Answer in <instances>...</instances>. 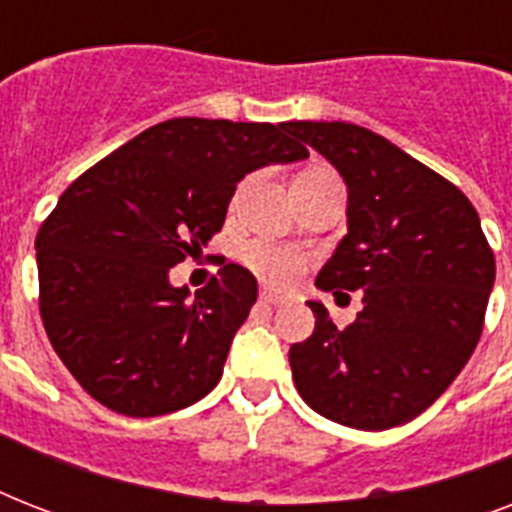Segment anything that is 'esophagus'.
Instances as JSON below:
<instances>
[{
    "label": "esophagus",
    "instance_id": "34e87169",
    "mask_svg": "<svg viewBox=\"0 0 512 512\" xmlns=\"http://www.w3.org/2000/svg\"><path fill=\"white\" fill-rule=\"evenodd\" d=\"M260 300H263V303H268V305H284V303H287V297L281 295V292H273V289H263V292H260Z\"/></svg>",
    "mask_w": 512,
    "mask_h": 512
}]
</instances>
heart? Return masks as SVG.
<instances>
[{
    "mask_svg": "<svg viewBox=\"0 0 512 512\" xmlns=\"http://www.w3.org/2000/svg\"><path fill=\"white\" fill-rule=\"evenodd\" d=\"M311 175H329L327 170H305L300 172L297 177H311ZM244 191V185L236 193V199ZM241 263L247 265L249 271L257 273L260 279L271 281L276 287H287L292 281L303 273L305 268V257L295 249L279 247V244H271V241H249L244 244L239 252Z\"/></svg>",
    "mask_w": 512,
    "mask_h": 512,
    "instance_id": "1",
    "label": "heart"
}]
</instances>
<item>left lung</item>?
<instances>
[{"label": "left lung", "instance_id": "left-lung-1", "mask_svg": "<svg viewBox=\"0 0 512 512\" xmlns=\"http://www.w3.org/2000/svg\"><path fill=\"white\" fill-rule=\"evenodd\" d=\"M287 130L348 185V233L316 287L364 289V311L345 329L308 303L316 329L289 348L297 393L348 428L404 425L476 350L494 252L468 196L377 132L348 122H289Z\"/></svg>", "mask_w": 512, "mask_h": 512}]
</instances>
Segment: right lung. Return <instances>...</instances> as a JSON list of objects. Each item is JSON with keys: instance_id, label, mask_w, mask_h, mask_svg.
<instances>
[{"instance_id": "right-lung-1", "label": "right lung", "mask_w": 512, "mask_h": 512, "mask_svg": "<svg viewBox=\"0 0 512 512\" xmlns=\"http://www.w3.org/2000/svg\"><path fill=\"white\" fill-rule=\"evenodd\" d=\"M287 124L170 119L76 177L36 233L39 313L95 401L127 417L196 404L223 374L255 276L220 263L196 295L170 268L215 236L247 172L305 159Z\"/></svg>"}]
</instances>
